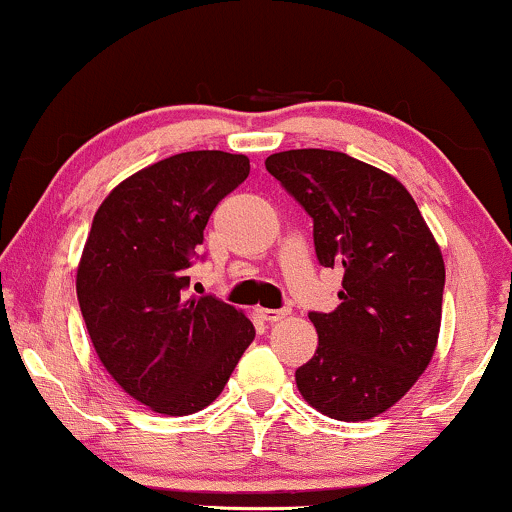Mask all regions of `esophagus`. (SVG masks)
I'll return each mask as SVG.
<instances>
[{
    "label": "esophagus",
    "mask_w": 512,
    "mask_h": 512,
    "mask_svg": "<svg viewBox=\"0 0 512 512\" xmlns=\"http://www.w3.org/2000/svg\"><path fill=\"white\" fill-rule=\"evenodd\" d=\"M257 315H260L262 320H267V322H279V320H284V317H289L291 310L289 308H279V310L257 308Z\"/></svg>",
    "instance_id": "esophagus-1"
}]
</instances>
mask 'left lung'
Listing matches in <instances>:
<instances>
[{"mask_svg":"<svg viewBox=\"0 0 512 512\" xmlns=\"http://www.w3.org/2000/svg\"><path fill=\"white\" fill-rule=\"evenodd\" d=\"M313 216L322 267L342 269L332 313H310L317 349L296 370L305 402L337 421H368L414 387L431 363L443 315L440 248L397 178L325 149L264 161Z\"/></svg>","mask_w":512,"mask_h":512,"instance_id":"left-lung-1","label":"left lung"}]
</instances>
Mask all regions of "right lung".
<instances>
[{
    "instance_id": "obj_1",
    "label": "right lung",
    "mask_w": 512,
    "mask_h": 512,
    "mask_svg": "<svg viewBox=\"0 0 512 512\" xmlns=\"http://www.w3.org/2000/svg\"><path fill=\"white\" fill-rule=\"evenodd\" d=\"M248 173L243 154L185 151L129 175L93 216L76 267L81 315L105 370L156 414L209 407L255 339L243 310L185 296L211 211Z\"/></svg>"
}]
</instances>
